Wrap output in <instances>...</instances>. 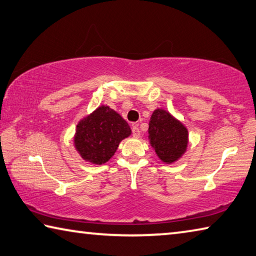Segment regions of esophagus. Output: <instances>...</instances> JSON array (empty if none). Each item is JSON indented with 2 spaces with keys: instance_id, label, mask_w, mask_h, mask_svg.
Instances as JSON below:
<instances>
[{
  "instance_id": "34e87169",
  "label": "esophagus",
  "mask_w": 256,
  "mask_h": 256,
  "mask_svg": "<svg viewBox=\"0 0 256 256\" xmlns=\"http://www.w3.org/2000/svg\"><path fill=\"white\" fill-rule=\"evenodd\" d=\"M132 136L134 138H138V136H141V131H140V128H138V125H133V128H132Z\"/></svg>"
}]
</instances>
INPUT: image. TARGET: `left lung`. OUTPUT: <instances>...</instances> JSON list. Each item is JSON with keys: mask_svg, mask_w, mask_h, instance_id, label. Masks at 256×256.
Wrapping results in <instances>:
<instances>
[{"mask_svg": "<svg viewBox=\"0 0 256 256\" xmlns=\"http://www.w3.org/2000/svg\"><path fill=\"white\" fill-rule=\"evenodd\" d=\"M148 138L158 156L166 164L178 160L187 148V128L164 110L153 112L148 124Z\"/></svg>", "mask_w": 256, "mask_h": 256, "instance_id": "8db88e82", "label": "left lung"}]
</instances>
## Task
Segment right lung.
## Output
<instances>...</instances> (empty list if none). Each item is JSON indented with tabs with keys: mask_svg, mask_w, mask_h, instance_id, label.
<instances>
[{
	"mask_svg": "<svg viewBox=\"0 0 256 256\" xmlns=\"http://www.w3.org/2000/svg\"><path fill=\"white\" fill-rule=\"evenodd\" d=\"M131 134L128 122L110 108L100 106L77 125L75 146L82 159L95 164L108 162L120 142Z\"/></svg>",
	"mask_w": 256,
	"mask_h": 256,
	"instance_id": "1",
	"label": "right lung"
}]
</instances>
